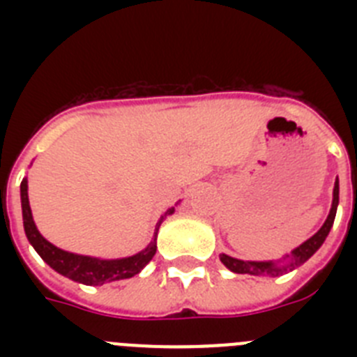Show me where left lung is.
<instances>
[{"mask_svg": "<svg viewBox=\"0 0 357 357\" xmlns=\"http://www.w3.org/2000/svg\"><path fill=\"white\" fill-rule=\"evenodd\" d=\"M340 204V182L336 178L333 189V206H331L329 216L324 222V225L320 227L317 234H313L307 241H304L302 245L291 250V254H286L282 259L279 261H243L236 259V257H230L227 254H220V261L229 268L230 272L234 273H248V275H257V277H279L284 275V273L291 272L295 268H298L301 264H304L305 261L318 250V248L324 245L326 238L329 236L331 229H333L334 218H336V209H338Z\"/></svg>", "mask_w": 357, "mask_h": 357, "instance_id": "obj_1", "label": "left lung"}]
</instances>
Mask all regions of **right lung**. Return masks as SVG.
<instances>
[{"label": "right lung", "mask_w": 357, "mask_h": 357, "mask_svg": "<svg viewBox=\"0 0 357 357\" xmlns=\"http://www.w3.org/2000/svg\"><path fill=\"white\" fill-rule=\"evenodd\" d=\"M21 207H23L24 234H26L31 247L36 248L37 254L43 257L44 263L50 264L61 275L85 286H102L105 282H114V280L130 279V277L137 275L150 263L151 257L155 255L157 232H159L160 223L164 222V218L175 213V207H172V209H168L160 216V220L155 225L153 238H151L150 245L144 250L137 252V254L130 255V257H121V259H100V257H91V255L66 252L62 248L55 247L46 238H43V234L37 230L33 216H31L26 178H23V182H21Z\"/></svg>", "instance_id": "obj_1"}]
</instances>
